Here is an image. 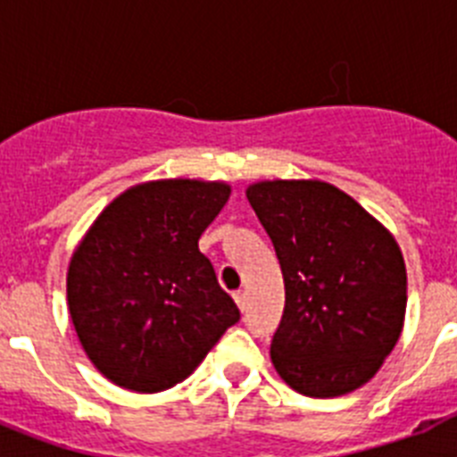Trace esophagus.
Wrapping results in <instances>:
<instances>
[{
  "label": "esophagus",
  "mask_w": 457,
  "mask_h": 457,
  "mask_svg": "<svg viewBox=\"0 0 457 457\" xmlns=\"http://www.w3.org/2000/svg\"><path fill=\"white\" fill-rule=\"evenodd\" d=\"M233 300H236L237 309L240 311L247 309V293H245V290H237V293H233Z\"/></svg>",
  "instance_id": "1"
}]
</instances>
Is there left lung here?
I'll return each mask as SVG.
<instances>
[{"mask_svg": "<svg viewBox=\"0 0 457 457\" xmlns=\"http://www.w3.org/2000/svg\"><path fill=\"white\" fill-rule=\"evenodd\" d=\"M247 199L277 252L286 306L270 345L311 398L364 386L403 332L407 272L386 226L325 180H258Z\"/></svg>", "mask_w": 457, "mask_h": 457, "instance_id": "1", "label": "left lung"}]
</instances>
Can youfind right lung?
<instances>
[{
  "mask_svg": "<svg viewBox=\"0 0 457 457\" xmlns=\"http://www.w3.org/2000/svg\"><path fill=\"white\" fill-rule=\"evenodd\" d=\"M228 196L224 180H148L88 226L68 265V311L109 382L139 394L171 389L240 320L199 252Z\"/></svg>",
  "mask_w": 457,
  "mask_h": 457,
  "instance_id": "add662e5",
  "label": "right lung"
}]
</instances>
